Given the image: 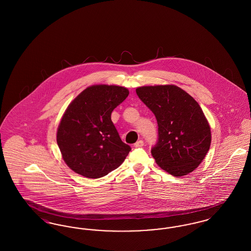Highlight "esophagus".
Returning a JSON list of instances; mask_svg holds the SVG:
<instances>
[{"instance_id":"esophagus-1","label":"esophagus","mask_w":251,"mask_h":251,"mask_svg":"<svg viewBox=\"0 0 251 251\" xmlns=\"http://www.w3.org/2000/svg\"><path fill=\"white\" fill-rule=\"evenodd\" d=\"M133 146H134L135 148H141V147H143L144 146V142L142 140H139V141H137L136 143L134 144Z\"/></svg>"}]
</instances>
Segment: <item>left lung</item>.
I'll return each mask as SVG.
<instances>
[{
  "label": "left lung",
  "instance_id": "obj_1",
  "mask_svg": "<svg viewBox=\"0 0 251 251\" xmlns=\"http://www.w3.org/2000/svg\"><path fill=\"white\" fill-rule=\"evenodd\" d=\"M136 94L158 123V142L151 150L156 164L174 177L191 173L212 141L211 127L200 104L174 84L140 86Z\"/></svg>",
  "mask_w": 251,
  "mask_h": 251
}]
</instances>
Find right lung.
<instances>
[{
    "label": "right lung",
    "mask_w": 251,
    "mask_h": 251,
    "mask_svg": "<svg viewBox=\"0 0 251 251\" xmlns=\"http://www.w3.org/2000/svg\"><path fill=\"white\" fill-rule=\"evenodd\" d=\"M128 95L123 86L94 84L69 104L56 141L63 160L75 173L99 179L124 162L131 147L121 141L111 114Z\"/></svg>",
    "instance_id": "add662e5"
}]
</instances>
